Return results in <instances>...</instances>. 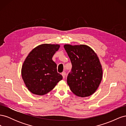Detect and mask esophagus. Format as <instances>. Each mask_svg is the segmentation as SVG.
Wrapping results in <instances>:
<instances>
[{"label": "esophagus", "instance_id": "obj_1", "mask_svg": "<svg viewBox=\"0 0 126 126\" xmlns=\"http://www.w3.org/2000/svg\"><path fill=\"white\" fill-rule=\"evenodd\" d=\"M62 75L63 76V78H65V77H66V72L65 71H63L62 73Z\"/></svg>", "mask_w": 126, "mask_h": 126}]
</instances>
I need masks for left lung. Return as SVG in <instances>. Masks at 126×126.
I'll list each match as a JSON object with an SVG mask.
<instances>
[{
  "label": "left lung",
  "mask_w": 126,
  "mask_h": 126,
  "mask_svg": "<svg viewBox=\"0 0 126 126\" xmlns=\"http://www.w3.org/2000/svg\"><path fill=\"white\" fill-rule=\"evenodd\" d=\"M64 48L70 59L72 68L67 76V83L77 96L93 94L99 86L102 70L96 53L86 45H65Z\"/></svg>",
  "instance_id": "obj_1"
}]
</instances>
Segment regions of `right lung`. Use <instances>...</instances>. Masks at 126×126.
<instances>
[{
  "mask_svg": "<svg viewBox=\"0 0 126 126\" xmlns=\"http://www.w3.org/2000/svg\"><path fill=\"white\" fill-rule=\"evenodd\" d=\"M59 47L58 45H40L34 48L25 59L21 69L22 78L32 94H46L63 79L57 72V64L52 59Z\"/></svg>",
  "mask_w": 126,
  "mask_h": 126,
  "instance_id": "add662e5",
  "label": "right lung"
}]
</instances>
